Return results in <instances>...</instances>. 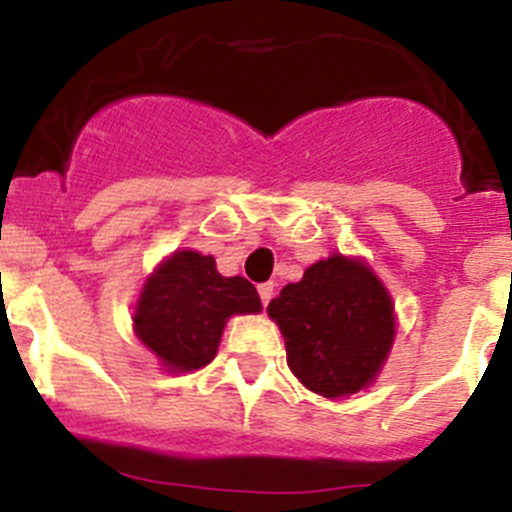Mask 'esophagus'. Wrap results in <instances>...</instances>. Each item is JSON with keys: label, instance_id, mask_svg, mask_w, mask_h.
Listing matches in <instances>:
<instances>
[{"label": "esophagus", "instance_id": "1", "mask_svg": "<svg viewBox=\"0 0 512 512\" xmlns=\"http://www.w3.org/2000/svg\"><path fill=\"white\" fill-rule=\"evenodd\" d=\"M257 292H260L262 305H267V302L272 300V295H275V285H272V282H262V285L257 287Z\"/></svg>", "mask_w": 512, "mask_h": 512}]
</instances>
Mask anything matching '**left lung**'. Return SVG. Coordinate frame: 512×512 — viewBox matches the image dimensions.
<instances>
[{
  "label": "left lung",
  "instance_id": "8db88e82",
  "mask_svg": "<svg viewBox=\"0 0 512 512\" xmlns=\"http://www.w3.org/2000/svg\"><path fill=\"white\" fill-rule=\"evenodd\" d=\"M285 337L287 365L322 398H345L375 382L395 340V307L375 272L332 255L305 270L267 305Z\"/></svg>",
  "mask_w": 512,
  "mask_h": 512
}]
</instances>
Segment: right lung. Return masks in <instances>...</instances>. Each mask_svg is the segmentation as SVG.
Segmentation results:
<instances>
[{
  "label": "right lung",
  "instance_id": "1",
  "mask_svg": "<svg viewBox=\"0 0 512 512\" xmlns=\"http://www.w3.org/2000/svg\"><path fill=\"white\" fill-rule=\"evenodd\" d=\"M255 285L222 277L215 257L177 250L142 287L135 307V335L170 372L200 370L215 360L225 322L260 312Z\"/></svg>",
  "mask_w": 512,
  "mask_h": 512
}]
</instances>
